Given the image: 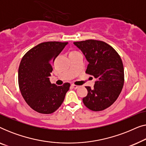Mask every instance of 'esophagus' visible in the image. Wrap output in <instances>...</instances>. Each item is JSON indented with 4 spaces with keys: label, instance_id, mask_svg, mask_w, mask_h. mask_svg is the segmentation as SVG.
<instances>
[{
    "label": "esophagus",
    "instance_id": "esophagus-1",
    "mask_svg": "<svg viewBox=\"0 0 146 146\" xmlns=\"http://www.w3.org/2000/svg\"><path fill=\"white\" fill-rule=\"evenodd\" d=\"M71 86L74 89H77V88H79L78 86L75 85V84H72V85H71Z\"/></svg>",
    "mask_w": 146,
    "mask_h": 146
}]
</instances>
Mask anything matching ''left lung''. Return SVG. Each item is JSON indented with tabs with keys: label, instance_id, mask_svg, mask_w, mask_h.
<instances>
[{
	"label": "left lung",
	"instance_id": "left-lung-1",
	"mask_svg": "<svg viewBox=\"0 0 146 146\" xmlns=\"http://www.w3.org/2000/svg\"><path fill=\"white\" fill-rule=\"evenodd\" d=\"M88 62L86 73L96 81L93 88L86 86L88 94L83 103L92 111H102L112 105L124 83L122 61L116 51L107 43L96 40L74 42Z\"/></svg>",
	"mask_w": 146,
	"mask_h": 146
}]
</instances>
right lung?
<instances>
[{
  "label": "right lung",
  "instance_id": "1",
  "mask_svg": "<svg viewBox=\"0 0 146 146\" xmlns=\"http://www.w3.org/2000/svg\"><path fill=\"white\" fill-rule=\"evenodd\" d=\"M68 42H45L24 55L19 68V85L28 105L40 113L48 114L58 109L70 84L56 86L50 81L52 64Z\"/></svg>",
  "mask_w": 146,
  "mask_h": 146
}]
</instances>
